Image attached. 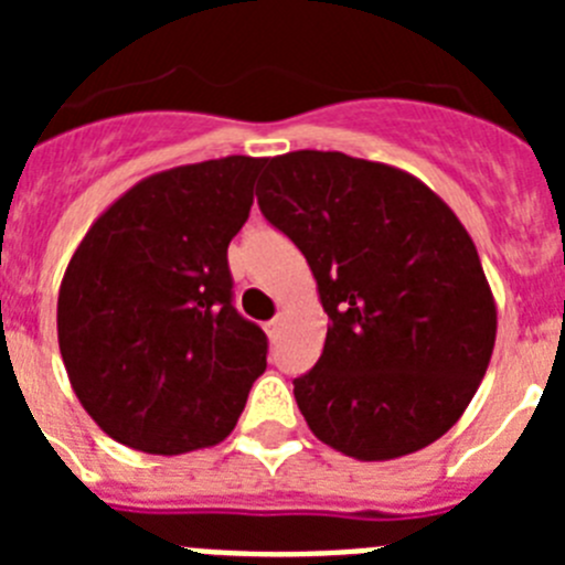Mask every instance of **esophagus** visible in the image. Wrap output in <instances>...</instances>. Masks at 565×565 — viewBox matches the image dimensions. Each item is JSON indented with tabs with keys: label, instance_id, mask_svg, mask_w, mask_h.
I'll return each mask as SVG.
<instances>
[{
	"label": "esophagus",
	"instance_id": "1",
	"mask_svg": "<svg viewBox=\"0 0 565 565\" xmlns=\"http://www.w3.org/2000/svg\"><path fill=\"white\" fill-rule=\"evenodd\" d=\"M279 331H282V317H277V319H271V322H268V337L277 339Z\"/></svg>",
	"mask_w": 565,
	"mask_h": 565
}]
</instances>
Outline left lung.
<instances>
[{
	"mask_svg": "<svg viewBox=\"0 0 565 565\" xmlns=\"http://www.w3.org/2000/svg\"><path fill=\"white\" fill-rule=\"evenodd\" d=\"M257 203L306 254L328 313L294 398L356 461L422 450L463 416L492 359L495 297L447 203L404 169L344 152L266 158Z\"/></svg>",
	"mask_w": 565,
	"mask_h": 565,
	"instance_id": "1",
	"label": "left lung"
}]
</instances>
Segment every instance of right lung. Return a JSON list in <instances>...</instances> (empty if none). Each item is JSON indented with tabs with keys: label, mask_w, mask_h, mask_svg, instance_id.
<instances>
[{
	"label": "right lung",
	"mask_w": 565,
	"mask_h": 565,
	"mask_svg": "<svg viewBox=\"0 0 565 565\" xmlns=\"http://www.w3.org/2000/svg\"><path fill=\"white\" fill-rule=\"evenodd\" d=\"M263 158L186 163L109 203L58 288V351L89 418L132 450L221 444L266 371L263 328L232 306L228 243Z\"/></svg>",
	"instance_id": "right-lung-1"
}]
</instances>
